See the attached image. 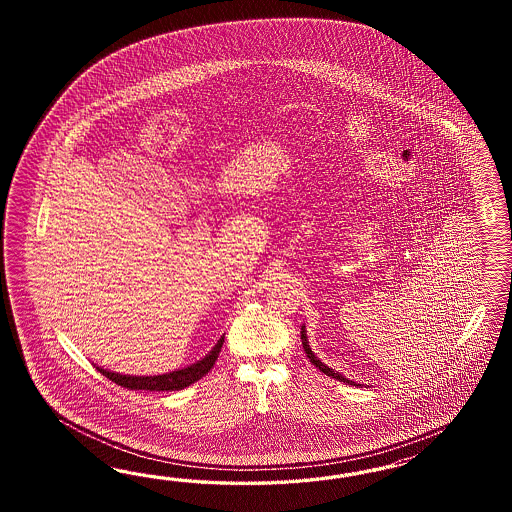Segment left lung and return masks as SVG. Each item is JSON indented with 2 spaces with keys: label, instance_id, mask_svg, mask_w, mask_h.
<instances>
[{
  "label": "left lung",
  "instance_id": "left-lung-1",
  "mask_svg": "<svg viewBox=\"0 0 512 512\" xmlns=\"http://www.w3.org/2000/svg\"><path fill=\"white\" fill-rule=\"evenodd\" d=\"M300 340H302V347H304V351H306V355L310 358L311 364L315 366V368H319L321 372L326 373L328 377H332V379H338L341 383H349V385H353V387H360V383H355V381H351V379H347L345 375H341L340 372H336V370H332V368H328L325 362H321L317 355L311 351L310 341H308V334H306V325H302L300 328Z\"/></svg>",
  "mask_w": 512,
  "mask_h": 512
}]
</instances>
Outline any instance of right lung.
<instances>
[{
	"mask_svg": "<svg viewBox=\"0 0 512 512\" xmlns=\"http://www.w3.org/2000/svg\"><path fill=\"white\" fill-rule=\"evenodd\" d=\"M225 334L217 340L216 345L212 347V351L208 355H204L201 360L178 368L174 372L159 373V375H124V373L110 372L105 370L103 366H97V372L103 373L105 377H109L110 381H114L120 387L131 388V390H155V392H169V390H182V388L193 385L195 381H199L206 373L210 372V368L216 364L217 355L223 347Z\"/></svg>",
	"mask_w": 512,
	"mask_h": 512,
	"instance_id": "obj_1",
	"label": "right lung"
}]
</instances>
